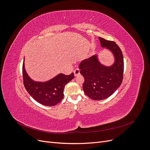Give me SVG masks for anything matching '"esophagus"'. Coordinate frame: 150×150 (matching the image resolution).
I'll list each match as a JSON object with an SVG mask.
<instances>
[{"label": "esophagus", "instance_id": "34e87169", "mask_svg": "<svg viewBox=\"0 0 150 150\" xmlns=\"http://www.w3.org/2000/svg\"><path fill=\"white\" fill-rule=\"evenodd\" d=\"M74 76H77L78 74H79L80 73V70L79 69H76L74 71Z\"/></svg>", "mask_w": 150, "mask_h": 150}]
</instances>
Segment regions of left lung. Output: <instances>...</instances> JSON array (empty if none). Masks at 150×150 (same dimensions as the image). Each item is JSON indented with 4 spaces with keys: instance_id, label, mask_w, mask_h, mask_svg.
I'll use <instances>...</instances> for the list:
<instances>
[{
    "instance_id": "obj_1",
    "label": "left lung",
    "mask_w": 150,
    "mask_h": 150,
    "mask_svg": "<svg viewBox=\"0 0 150 150\" xmlns=\"http://www.w3.org/2000/svg\"><path fill=\"white\" fill-rule=\"evenodd\" d=\"M101 46L110 49L115 57V64L106 67L99 62L96 56L80 62V73L84 78L83 88L86 96L94 100L110 97L122 83L124 60L121 49L116 42L99 38Z\"/></svg>"
}]
</instances>
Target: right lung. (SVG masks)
Returning <instances> with one entry per match:
<instances>
[{
    "instance_id": "add662e5",
    "label": "right lung",
    "mask_w": 150,
    "mask_h": 150,
    "mask_svg": "<svg viewBox=\"0 0 150 150\" xmlns=\"http://www.w3.org/2000/svg\"><path fill=\"white\" fill-rule=\"evenodd\" d=\"M22 77L25 89L34 99L43 105L52 106L62 101L65 86L74 78V76L73 72L69 75L59 74L47 82H35L26 73L24 61Z\"/></svg>"
}]
</instances>
